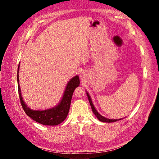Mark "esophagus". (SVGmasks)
<instances>
[{"instance_id":"obj_1","label":"esophagus","mask_w":159,"mask_h":159,"mask_svg":"<svg viewBox=\"0 0 159 159\" xmlns=\"http://www.w3.org/2000/svg\"><path fill=\"white\" fill-rule=\"evenodd\" d=\"M83 76H84V75H81V77H83Z\"/></svg>"}]
</instances>
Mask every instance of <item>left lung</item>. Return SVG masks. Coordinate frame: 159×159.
<instances>
[{"label":"left lung","mask_w":159,"mask_h":159,"mask_svg":"<svg viewBox=\"0 0 159 159\" xmlns=\"http://www.w3.org/2000/svg\"><path fill=\"white\" fill-rule=\"evenodd\" d=\"M86 94H87V96H88V100H89V102L91 109H92V111H93V113L95 114L96 117H97L98 119L100 121L104 122V123H113V122L119 121V120H121V119H123V118H122V119H108V118H106V117L102 116V115L99 114L98 113V111L96 110V109L95 108L94 105H93V104L92 103V100H91V98L90 97V95L88 93V92H87V91H86Z\"/></svg>","instance_id":"obj_1"}]
</instances>
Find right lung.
Returning a JSON list of instances; mask_svg holds the SVG:
<instances>
[{"label":"right lung","mask_w":159,"mask_h":159,"mask_svg":"<svg viewBox=\"0 0 159 159\" xmlns=\"http://www.w3.org/2000/svg\"><path fill=\"white\" fill-rule=\"evenodd\" d=\"M19 68L20 64L18 65L17 71V81L19 97H20L22 107L26 115L35 121L44 125H57L63 122L68 116L70 107L71 100L72 98L74 91L80 85V78L77 75L73 77L67 84L65 91L59 103L52 108L44 110H34L30 108L25 103L23 100L21 89L19 84Z\"/></svg>","instance_id":"right-lung-1"}]
</instances>
